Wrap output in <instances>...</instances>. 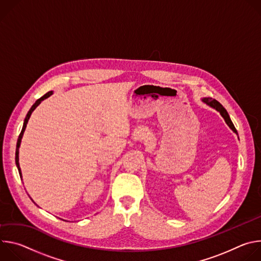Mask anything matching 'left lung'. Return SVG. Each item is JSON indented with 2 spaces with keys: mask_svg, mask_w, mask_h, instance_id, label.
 <instances>
[{
  "mask_svg": "<svg viewBox=\"0 0 261 261\" xmlns=\"http://www.w3.org/2000/svg\"><path fill=\"white\" fill-rule=\"evenodd\" d=\"M201 101L203 102V103H205L206 105H208L210 107H212V108H214V109H216L218 113H220V115L222 116V118L224 119V121H225V123L228 125V127L238 135V131H237V129L234 128V125L232 124V122H231V120H230V118H229V115H228V113L226 111V109L223 107L217 100H215V99H212V98H202L201 99Z\"/></svg>",
  "mask_w": 261,
  "mask_h": 261,
  "instance_id": "1",
  "label": "left lung"
}]
</instances>
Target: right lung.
Returning <instances> with one entry per match:
<instances>
[{"mask_svg":"<svg viewBox=\"0 0 261 261\" xmlns=\"http://www.w3.org/2000/svg\"><path fill=\"white\" fill-rule=\"evenodd\" d=\"M53 93H54V92L50 91V92L46 93L44 96H42L41 98H39L38 100H37V101L33 104V106L31 107V109L29 110V113L27 114V117H25V119H24V121H23V126H22L21 132H20V134H19V136H18V139H17L16 152H15V163H16V166H17V169H18V172H19V175H20V178H21V179H22V174H21V169H20V166H19V157H18V155H19V146H20V143H21V139H22L24 130H25V128H27V124H28V122H29V120H30V117H31L32 113L36 109V107L38 106L43 100H45V99H47L48 97H50V96L53 95ZM31 199H32V198H31ZM32 200H33V199H32ZM33 202H34V201H33ZM34 203H35V202H34Z\"/></svg>","mask_w":261,"mask_h":261,"instance_id":"add662e5","label":"right lung"}]
</instances>
